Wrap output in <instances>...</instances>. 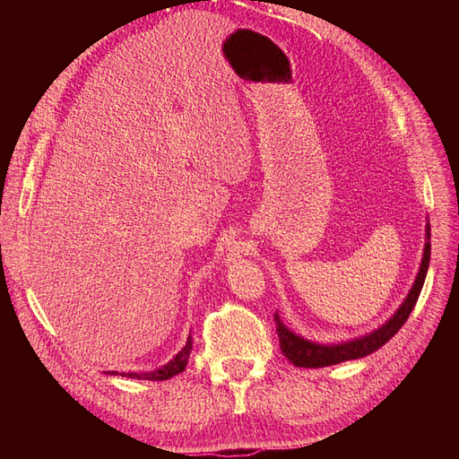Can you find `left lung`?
<instances>
[{
  "instance_id": "1",
  "label": "left lung",
  "mask_w": 459,
  "mask_h": 459,
  "mask_svg": "<svg viewBox=\"0 0 459 459\" xmlns=\"http://www.w3.org/2000/svg\"><path fill=\"white\" fill-rule=\"evenodd\" d=\"M429 258H430V226L427 224L425 228V248H423V258H421V266L418 272V277L410 289V293L406 300L402 302V307L394 312V316L388 319L386 324H383L379 329H375L364 337H358L346 342L339 344H319L312 342L308 339L299 337L297 333L287 329V325L281 322L280 314L275 312V331L277 337H280V346L285 358L290 364L297 368H325V366H335L341 362H346V359H356V358H364L375 351H379L381 346L393 339L398 329L406 324L408 316L411 314L415 302L420 299V293L425 283V275L429 270Z\"/></svg>"
}]
</instances>
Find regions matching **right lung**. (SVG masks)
Listing matches in <instances>:
<instances>
[{
    "label": "right lung",
    "instance_id": "right-lung-1",
    "mask_svg": "<svg viewBox=\"0 0 459 459\" xmlns=\"http://www.w3.org/2000/svg\"><path fill=\"white\" fill-rule=\"evenodd\" d=\"M193 349V339L187 337V342L182 351H179L169 364H164L162 368L155 369V371H145V373H135V371H130V373H118V371H107L110 375H122V377H130V379H147V381H166L174 377V375L182 373L187 366V359H189V352Z\"/></svg>",
    "mask_w": 459,
    "mask_h": 459
}]
</instances>
